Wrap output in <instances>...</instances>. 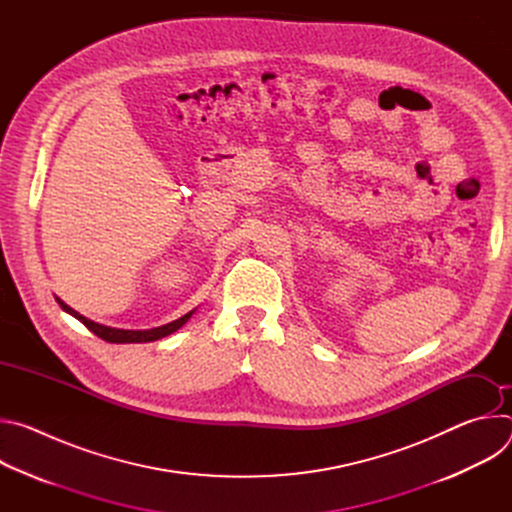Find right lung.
<instances>
[{
  "mask_svg": "<svg viewBox=\"0 0 512 512\" xmlns=\"http://www.w3.org/2000/svg\"><path fill=\"white\" fill-rule=\"evenodd\" d=\"M56 302H58V306H60L66 314L75 316V318H77L79 322H83L93 334H97L99 338H103V340H107V342H113V344H131V342H154V340H160V338L170 336V334H174L176 330H180V328L192 318V314L196 312V310H192V312L184 314L182 318H178V320H174V322H170V324H164V326H158V328H150V330H123V328L103 326V324H99V322H93V320L85 318V316L79 314L77 310H72L70 306H66L60 298H56Z\"/></svg>",
  "mask_w": 512,
  "mask_h": 512,
  "instance_id": "add662e5",
  "label": "right lung"
}]
</instances>
